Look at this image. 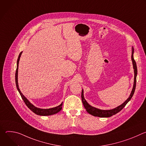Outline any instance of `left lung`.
Returning a JSON list of instances; mask_svg holds the SVG:
<instances>
[{"label":"left lung","instance_id":"obj_1","mask_svg":"<svg viewBox=\"0 0 146 146\" xmlns=\"http://www.w3.org/2000/svg\"><path fill=\"white\" fill-rule=\"evenodd\" d=\"M133 52H134V50L133 47H132V64H133V69H134V73H135V76H134V83H133V87L132 88V90L131 91V93L129 96V98L125 101L122 105H119V106L115 108V109H111V110H100L95 108H94L90 105L89 104L87 103L86 100L84 99V91H83V90H82V92H81V99H82V102L83 103V105H84L85 109H86V111L90 114L95 116V117H111L113 115H115V114L118 113L119 111H120L125 106H126L127 104L128 103V102L131 99L132 97L133 96L135 88H136V76L137 74V66L136 62L133 58Z\"/></svg>","mask_w":146,"mask_h":146}]
</instances>
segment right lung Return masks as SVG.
Returning <instances> with one entry per match:
<instances>
[{"instance_id":"1","label":"right lung","mask_w":146,"mask_h":146,"mask_svg":"<svg viewBox=\"0 0 146 146\" xmlns=\"http://www.w3.org/2000/svg\"><path fill=\"white\" fill-rule=\"evenodd\" d=\"M22 54V52H21L18 59H17V69H16V72H15V84H16V86H17V88L20 94V95L21 96L22 99H23V100L24 101L25 105L27 106V107L31 110L34 113H35L37 115H43V116H46V115H53L57 113H58L59 111H60L62 110V102L60 105H59L58 106L53 108H51V109H40L38 108L35 107L34 105H33L23 95V94L21 92L19 87H18V64H19V60L21 57V55Z\"/></svg>"}]
</instances>
